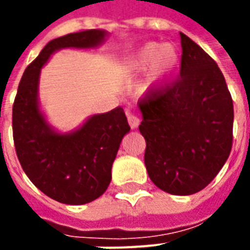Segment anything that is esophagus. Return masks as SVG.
<instances>
[{
    "label": "esophagus",
    "mask_w": 250,
    "mask_h": 250,
    "mask_svg": "<svg viewBox=\"0 0 250 250\" xmlns=\"http://www.w3.org/2000/svg\"><path fill=\"white\" fill-rule=\"evenodd\" d=\"M127 119H128V125H130L131 128H136L139 125V123H141L139 116L135 114H128L127 115Z\"/></svg>",
    "instance_id": "1"
}]
</instances>
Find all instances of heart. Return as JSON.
Masks as SVG:
<instances>
[{"mask_svg":"<svg viewBox=\"0 0 250 250\" xmlns=\"http://www.w3.org/2000/svg\"><path fill=\"white\" fill-rule=\"evenodd\" d=\"M178 65V53L171 45L148 42L135 55L127 57L120 65L125 76H135L147 72V85L161 87Z\"/></svg>","mask_w":250,"mask_h":250,"instance_id":"obj_1","label":"heart"}]
</instances>
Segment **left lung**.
Masks as SVG:
<instances>
[{
	"label": "left lung",
	"instance_id": "obj_1",
	"mask_svg": "<svg viewBox=\"0 0 250 250\" xmlns=\"http://www.w3.org/2000/svg\"><path fill=\"white\" fill-rule=\"evenodd\" d=\"M178 79L139 100L145 165L155 186L174 195L198 193L214 179L233 142V100L217 62L181 33Z\"/></svg>",
	"mask_w": 250,
	"mask_h": 250
}]
</instances>
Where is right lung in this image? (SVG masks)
<instances>
[{
	"instance_id": "obj_1",
	"label": "right lung",
	"mask_w": 250,
	"mask_h": 250,
	"mask_svg": "<svg viewBox=\"0 0 250 250\" xmlns=\"http://www.w3.org/2000/svg\"><path fill=\"white\" fill-rule=\"evenodd\" d=\"M105 36L104 30L91 29L49 41L25 69L14 99L13 139L22 170L36 188L62 204H88L107 190L112 163L130 125L123 108L116 107L89 116L72 132L55 131L39 105L41 68L59 49L95 48Z\"/></svg>"
}]
</instances>
